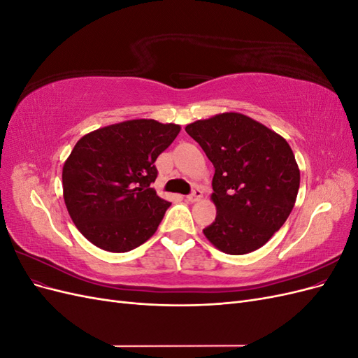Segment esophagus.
Here are the masks:
<instances>
[{
	"label": "esophagus",
	"instance_id": "obj_1",
	"mask_svg": "<svg viewBox=\"0 0 358 358\" xmlns=\"http://www.w3.org/2000/svg\"><path fill=\"white\" fill-rule=\"evenodd\" d=\"M201 197H203V191L197 188V189H194V191L189 194V196L187 197V200L191 201V203H196V201H199Z\"/></svg>",
	"mask_w": 358,
	"mask_h": 358
}]
</instances>
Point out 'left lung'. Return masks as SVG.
Here are the masks:
<instances>
[{"instance_id":"1","label":"left lung","mask_w":358,"mask_h":358,"mask_svg":"<svg viewBox=\"0 0 358 358\" xmlns=\"http://www.w3.org/2000/svg\"><path fill=\"white\" fill-rule=\"evenodd\" d=\"M185 131L215 167L216 218L204 236L225 254L257 251L284 225L297 199L300 170L287 140L236 112L200 119Z\"/></svg>"}]
</instances>
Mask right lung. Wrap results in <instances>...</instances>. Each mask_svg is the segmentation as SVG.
<instances>
[{
    "label": "right lung",
    "mask_w": 358,
    "mask_h": 358,
    "mask_svg": "<svg viewBox=\"0 0 358 358\" xmlns=\"http://www.w3.org/2000/svg\"><path fill=\"white\" fill-rule=\"evenodd\" d=\"M180 125L131 119L85 134L62 167L64 201L96 248L128 252L154 236L171 203L157 196L155 161Z\"/></svg>",
    "instance_id": "right-lung-1"
}]
</instances>
